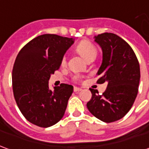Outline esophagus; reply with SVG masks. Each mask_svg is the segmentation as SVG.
Here are the masks:
<instances>
[{"mask_svg": "<svg viewBox=\"0 0 149 149\" xmlns=\"http://www.w3.org/2000/svg\"><path fill=\"white\" fill-rule=\"evenodd\" d=\"M73 91H74V92H79L81 91V88H78V87H74L73 88Z\"/></svg>", "mask_w": 149, "mask_h": 149, "instance_id": "1", "label": "esophagus"}]
</instances>
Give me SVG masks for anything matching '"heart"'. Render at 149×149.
Returning <instances> with one entry per match:
<instances>
[{
  "instance_id": "1",
  "label": "heart",
  "mask_w": 149,
  "mask_h": 149,
  "mask_svg": "<svg viewBox=\"0 0 149 149\" xmlns=\"http://www.w3.org/2000/svg\"><path fill=\"white\" fill-rule=\"evenodd\" d=\"M76 50L85 60H86L87 62L91 60V58H95L96 55H97L96 47L92 42L88 40H83L81 42H79V44L76 47ZM65 63H66V57L63 56L62 58L61 63L63 65V64H65ZM73 78L75 81H78L80 77H79V76H75Z\"/></svg>"
}]
</instances>
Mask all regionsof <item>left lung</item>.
<instances>
[{"label": "left lung", "mask_w": 149, "mask_h": 149, "mask_svg": "<svg viewBox=\"0 0 149 149\" xmlns=\"http://www.w3.org/2000/svg\"><path fill=\"white\" fill-rule=\"evenodd\" d=\"M103 50V62L97 83L108 82L106 91L99 95L90 89L92 96L88 110L104 122H113L125 116L134 104L139 91L140 68L130 45L114 33L104 32L95 40Z\"/></svg>", "instance_id": "8db88e82"}]
</instances>
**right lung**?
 Masks as SVG:
<instances>
[{
	"instance_id": "obj_1",
	"label": "right lung",
	"mask_w": 149,
	"mask_h": 149,
	"mask_svg": "<svg viewBox=\"0 0 149 149\" xmlns=\"http://www.w3.org/2000/svg\"><path fill=\"white\" fill-rule=\"evenodd\" d=\"M73 42L72 38L55 34L40 35L24 45L16 57L12 72L15 101L24 117L37 126H51L64 115L73 86L63 83L50 91L49 79Z\"/></svg>"
}]
</instances>
